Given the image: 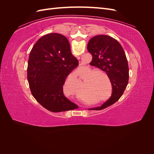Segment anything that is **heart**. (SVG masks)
<instances>
[{"instance_id":"b5f03b06","label":"heart","mask_w":154,"mask_h":154,"mask_svg":"<svg viewBox=\"0 0 154 154\" xmlns=\"http://www.w3.org/2000/svg\"><path fill=\"white\" fill-rule=\"evenodd\" d=\"M92 68H87L85 73H87L84 79V85L82 88V94L80 97V100L85 101V99L92 100L97 96H102L105 92V88L102 85L101 83L99 82L98 75L97 74H103L101 71H93ZM72 80H77L78 74L76 72H73L71 74ZM86 81H85V80ZM78 91L74 90L73 94L78 95Z\"/></svg>"}]
</instances>
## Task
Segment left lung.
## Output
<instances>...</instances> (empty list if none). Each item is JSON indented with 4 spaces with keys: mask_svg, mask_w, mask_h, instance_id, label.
Returning a JSON list of instances; mask_svg holds the SVG:
<instances>
[{
    "mask_svg": "<svg viewBox=\"0 0 154 154\" xmlns=\"http://www.w3.org/2000/svg\"><path fill=\"white\" fill-rule=\"evenodd\" d=\"M87 50L92 56L91 66L106 72L112 87L110 98L101 106L90 110H102L116 103L123 94L129 78L127 57L122 45L111 36L100 35L89 40Z\"/></svg>",
    "mask_w": 154,
    "mask_h": 154,
    "instance_id": "obj_1",
    "label": "left lung"
}]
</instances>
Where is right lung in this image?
Returning <instances> with one entry per match:
<instances>
[{"label":"right lung","instance_id":"1","mask_svg":"<svg viewBox=\"0 0 154 154\" xmlns=\"http://www.w3.org/2000/svg\"><path fill=\"white\" fill-rule=\"evenodd\" d=\"M78 66L66 36L49 33L41 37L32 47L28 60L27 80L32 95L53 112L78 109L63 92L66 78Z\"/></svg>","mask_w":154,"mask_h":154}]
</instances>
